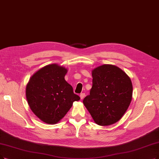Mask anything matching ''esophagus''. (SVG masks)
Listing matches in <instances>:
<instances>
[{
  "label": "esophagus",
  "instance_id": "1",
  "mask_svg": "<svg viewBox=\"0 0 159 159\" xmlns=\"http://www.w3.org/2000/svg\"><path fill=\"white\" fill-rule=\"evenodd\" d=\"M80 96V98H81V99H84V97H85V94L84 93H81Z\"/></svg>",
  "mask_w": 159,
  "mask_h": 159
}]
</instances>
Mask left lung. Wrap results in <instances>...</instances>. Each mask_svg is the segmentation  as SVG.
Wrapping results in <instances>:
<instances>
[{
  "instance_id": "1",
  "label": "left lung",
  "mask_w": 159,
  "mask_h": 159,
  "mask_svg": "<svg viewBox=\"0 0 159 159\" xmlns=\"http://www.w3.org/2000/svg\"><path fill=\"white\" fill-rule=\"evenodd\" d=\"M92 76L90 94L83 102L97 124L108 126L116 123L130 104L131 80L121 69L111 65L94 68Z\"/></svg>"
}]
</instances>
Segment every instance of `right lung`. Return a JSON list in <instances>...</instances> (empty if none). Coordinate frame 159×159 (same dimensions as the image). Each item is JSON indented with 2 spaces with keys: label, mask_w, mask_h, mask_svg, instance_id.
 <instances>
[{
  "label": "right lung",
  "mask_w": 159,
  "mask_h": 159,
  "mask_svg": "<svg viewBox=\"0 0 159 159\" xmlns=\"http://www.w3.org/2000/svg\"><path fill=\"white\" fill-rule=\"evenodd\" d=\"M67 70L49 65L30 78L26 87L30 108L42 121L55 124L64 117L74 101L80 99L65 80Z\"/></svg>",
  "instance_id": "1"
}]
</instances>
